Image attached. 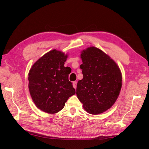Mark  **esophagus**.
I'll return each instance as SVG.
<instances>
[{
  "instance_id": "esophagus-1",
  "label": "esophagus",
  "mask_w": 149,
  "mask_h": 149,
  "mask_svg": "<svg viewBox=\"0 0 149 149\" xmlns=\"http://www.w3.org/2000/svg\"><path fill=\"white\" fill-rule=\"evenodd\" d=\"M73 87H74L75 89L76 88V87H77V82L76 81H74V83H73Z\"/></svg>"
}]
</instances>
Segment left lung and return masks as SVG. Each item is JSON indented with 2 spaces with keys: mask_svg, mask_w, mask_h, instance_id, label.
<instances>
[{
  "mask_svg": "<svg viewBox=\"0 0 149 149\" xmlns=\"http://www.w3.org/2000/svg\"><path fill=\"white\" fill-rule=\"evenodd\" d=\"M83 78L76 94L84 110L99 115L112 107L122 88V72L116 62L102 50L90 47L81 51Z\"/></svg>",
  "mask_w": 149,
  "mask_h": 149,
  "instance_id": "left-lung-1",
  "label": "left lung"
}]
</instances>
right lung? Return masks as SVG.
<instances>
[{
	"label": "right lung",
	"mask_w": 149,
	"mask_h": 149,
	"mask_svg": "<svg viewBox=\"0 0 149 149\" xmlns=\"http://www.w3.org/2000/svg\"><path fill=\"white\" fill-rule=\"evenodd\" d=\"M68 54L53 49L31 66L28 74L29 93L36 106L49 114L61 111L68 98L75 93L68 80L70 72L64 64Z\"/></svg>",
	"instance_id": "obj_1"
}]
</instances>
